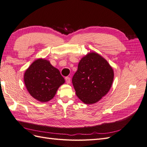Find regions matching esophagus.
Masks as SVG:
<instances>
[{
  "instance_id": "esophagus-1",
  "label": "esophagus",
  "mask_w": 147,
  "mask_h": 147,
  "mask_svg": "<svg viewBox=\"0 0 147 147\" xmlns=\"http://www.w3.org/2000/svg\"><path fill=\"white\" fill-rule=\"evenodd\" d=\"M65 82H66V83H67V84H69L70 83V77H66L65 78Z\"/></svg>"
}]
</instances>
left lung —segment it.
Listing matches in <instances>:
<instances>
[{
    "instance_id": "8db88e82",
    "label": "left lung",
    "mask_w": 147,
    "mask_h": 147,
    "mask_svg": "<svg viewBox=\"0 0 147 147\" xmlns=\"http://www.w3.org/2000/svg\"><path fill=\"white\" fill-rule=\"evenodd\" d=\"M113 77L108 62L97 53H91L80 61L72 83L78 98L86 104H92L109 92Z\"/></svg>"
}]
</instances>
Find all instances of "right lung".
Here are the masks:
<instances>
[{"mask_svg":"<svg viewBox=\"0 0 147 147\" xmlns=\"http://www.w3.org/2000/svg\"><path fill=\"white\" fill-rule=\"evenodd\" d=\"M24 80L29 94L42 102L53 99L57 89L65 82L59 70L43 59L35 61L30 65L24 74Z\"/></svg>","mask_w":147,"mask_h":147,"instance_id":"add662e5","label":"right lung"}]
</instances>
